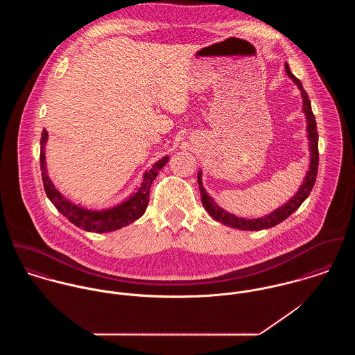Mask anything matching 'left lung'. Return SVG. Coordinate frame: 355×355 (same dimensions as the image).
I'll return each instance as SVG.
<instances>
[{"label":"left lung","instance_id":"1","mask_svg":"<svg viewBox=\"0 0 355 355\" xmlns=\"http://www.w3.org/2000/svg\"><path fill=\"white\" fill-rule=\"evenodd\" d=\"M286 72L295 82V85L300 87V90L302 93L304 112V114H306V120H307V132H309L307 137H309V141H310V150H311L309 171L306 173L304 184L301 186V189L298 190L297 196L293 200H290L284 206L276 209L275 211H272L266 217L253 218V220H246V218H242V217H236V216L223 210L217 203H214V201L206 194V191L203 189L202 182H201V172H198V184H200L201 201H202L205 210L214 220H217V221H220V223H223L225 225H230L232 228H238V230H243V231H259V230L272 228V227L280 224L282 221H284L288 216H291L302 205L304 200L310 196V191L313 190V186L315 183L317 171H318V132H317L315 117L313 114L310 100H309V97H307V94L304 92L301 80L293 75V72L290 71L288 64H286Z\"/></svg>","mask_w":355,"mask_h":355}]
</instances>
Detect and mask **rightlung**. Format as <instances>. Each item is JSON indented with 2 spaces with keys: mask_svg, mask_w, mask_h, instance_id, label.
I'll list each match as a JSON object with an SVG mask.
<instances>
[{
  "mask_svg": "<svg viewBox=\"0 0 355 355\" xmlns=\"http://www.w3.org/2000/svg\"><path fill=\"white\" fill-rule=\"evenodd\" d=\"M46 141H48V131L44 130L42 135H41L40 159H41L42 182H44V189L46 191V196L62 216H65L76 227H79L85 231H89V232H98V234L110 232V231L119 230V228L125 227V225L134 223L135 220H138L145 213V210L148 207L153 180L157 178L161 168H164V165L169 159L168 155H165L153 165L152 169L145 173L141 187L130 200H127L125 202L117 205L112 209H107V210L92 211V210H86L83 207H79V206L67 201L54 189V184L51 183V180L46 173V164H45Z\"/></svg>",
  "mask_w": 355,
  "mask_h": 355,
  "instance_id": "add662e5",
  "label": "right lung"
}]
</instances>
